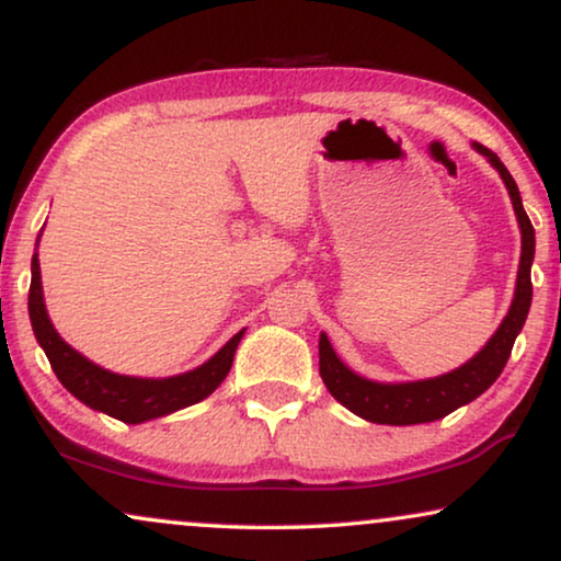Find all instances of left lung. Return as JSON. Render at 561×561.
I'll use <instances>...</instances> for the list:
<instances>
[{
    "instance_id": "1",
    "label": "left lung",
    "mask_w": 561,
    "mask_h": 561,
    "mask_svg": "<svg viewBox=\"0 0 561 561\" xmlns=\"http://www.w3.org/2000/svg\"><path fill=\"white\" fill-rule=\"evenodd\" d=\"M477 153H482L490 161V167L497 171L503 179L511 203L515 210V220L520 228V264L518 276H515V293L507 308L503 323L497 331L490 335L488 343L461 364V367L446 371V375L428 377V379H413V382H377V379L356 375L354 369L341 362L335 354L331 341L325 333H320L318 351H320V377L328 387V392L341 402L351 413L364 417L369 423L382 425H415V423H431L438 417L454 413V410L467 405L474 398L488 390L503 371L507 356L518 333L524 331V323L528 318V308H531V264L536 253V233L531 220L520 203L518 184L513 182L511 171L505 163L492 153L490 148L482 144H472Z\"/></svg>"
}]
</instances>
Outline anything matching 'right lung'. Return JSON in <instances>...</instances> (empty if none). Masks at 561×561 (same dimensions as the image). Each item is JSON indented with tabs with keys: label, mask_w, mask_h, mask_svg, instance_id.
Wrapping results in <instances>:
<instances>
[{
	"label": "right lung",
	"mask_w": 561,
	"mask_h": 561,
	"mask_svg": "<svg viewBox=\"0 0 561 561\" xmlns=\"http://www.w3.org/2000/svg\"><path fill=\"white\" fill-rule=\"evenodd\" d=\"M43 233V230H41ZM37 243L30 272V295H27V312L30 323H33V333L41 348L46 351L50 367H54L58 382L69 390L79 402L87 408L104 413L117 421L138 425L146 421H156V417L171 415L176 410L190 408L194 402L205 400L207 394L218 390L222 379L228 377L230 367H233V356L238 343H241L243 331H238L218 354H213L205 364L194 367L190 371L174 377H130L117 375L94 364L92 358L79 354L77 348L69 346L50 323V316L46 310V297H43V282H41V259H37Z\"/></svg>",
	"instance_id": "obj_1"
}]
</instances>
